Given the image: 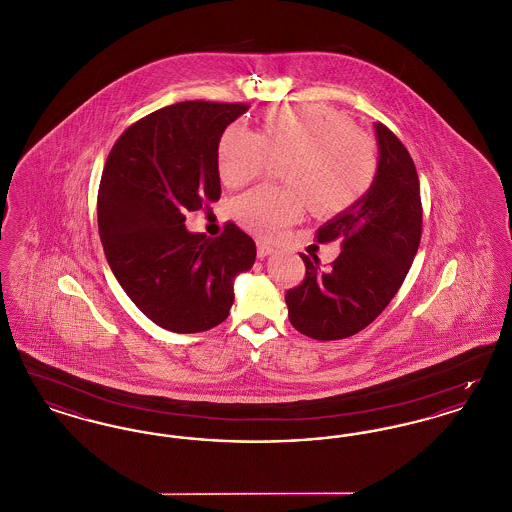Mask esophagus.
<instances>
[{
  "label": "esophagus",
  "instance_id": "obj_1",
  "mask_svg": "<svg viewBox=\"0 0 512 512\" xmlns=\"http://www.w3.org/2000/svg\"><path fill=\"white\" fill-rule=\"evenodd\" d=\"M274 249L267 244V242H257V257L259 259H265Z\"/></svg>",
  "mask_w": 512,
  "mask_h": 512
}]
</instances>
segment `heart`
I'll list each match as a JSON object with an SVG mask.
<instances>
[{
    "label": "heart",
    "instance_id": "obj_1",
    "mask_svg": "<svg viewBox=\"0 0 512 512\" xmlns=\"http://www.w3.org/2000/svg\"><path fill=\"white\" fill-rule=\"evenodd\" d=\"M270 157H288L282 169L288 186H259L234 205L245 230L263 238L301 219L307 203L320 217L347 211L378 172L372 138L340 111L318 103L272 109L259 134L242 124L228 126L219 142L220 180L242 188L265 174Z\"/></svg>",
    "mask_w": 512,
    "mask_h": 512
}]
</instances>
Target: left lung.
Returning a JSON list of instances; mask_svg holds the SVG:
<instances>
[{
    "label": "left lung",
    "instance_id": "obj_1",
    "mask_svg": "<svg viewBox=\"0 0 512 512\" xmlns=\"http://www.w3.org/2000/svg\"><path fill=\"white\" fill-rule=\"evenodd\" d=\"M378 172L353 207L317 230L318 244L340 242L328 270L301 255L303 282L286 293L293 328L313 340L349 338L378 317L401 288L422 236L420 184L407 147L374 122Z\"/></svg>",
    "mask_w": 512,
    "mask_h": 512
}]
</instances>
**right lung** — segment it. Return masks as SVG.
I'll list each match as a JSON object with an SVG mask.
<instances>
[{"mask_svg": "<svg viewBox=\"0 0 512 512\" xmlns=\"http://www.w3.org/2000/svg\"><path fill=\"white\" fill-rule=\"evenodd\" d=\"M245 103L182 101L128 126L98 194L99 238L122 290L157 326L195 334L226 320L234 278L255 242L234 222L219 238L188 232L186 213L220 197L219 142Z\"/></svg>", "mask_w": 512, "mask_h": 512, "instance_id": "1", "label": "right lung"}]
</instances>
